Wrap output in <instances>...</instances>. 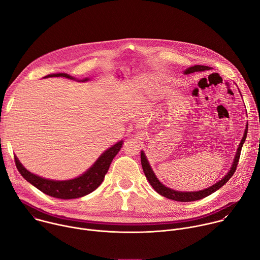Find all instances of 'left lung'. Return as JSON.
<instances>
[{
  "label": "left lung",
  "mask_w": 260,
  "mask_h": 260,
  "mask_svg": "<svg viewBox=\"0 0 260 260\" xmlns=\"http://www.w3.org/2000/svg\"><path fill=\"white\" fill-rule=\"evenodd\" d=\"M211 68L210 67H207V66H193V67H190L188 68L186 71L184 72V74H191V73H194V72H203V71H206V70H210ZM247 133H248V125H246V129H245V134H244V137L239 145V148H238V151H237V154H236V157H235V160H234V164L232 166V169L231 171L228 173V175L223 178L221 179L219 182H217L216 184H214L213 186L209 187V188H206L204 190H200V191H190V192H181V191H176V190H173L171 188H168L166 187L165 185H162L156 178V176L154 175L152 169L150 168V165L149 162H148L144 152L142 151L141 152V164H142V168H143V171H144V174L147 178V180L149 181L150 185L153 187V189L159 193L160 196L167 198V199H170V200H173V201H177V202H193V201H198V200H202L210 194H212L213 192H215L216 190H218L220 187L223 186V185L233 177V175L235 174L236 170H237V167H238V164H239V159H240V155H241V151H242V147H243V144L246 140V137H247Z\"/></svg>",
  "instance_id": "obj_1"
}]
</instances>
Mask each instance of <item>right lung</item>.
<instances>
[{
  "label": "right lung",
  "mask_w": 260,
  "mask_h": 260,
  "mask_svg": "<svg viewBox=\"0 0 260 260\" xmlns=\"http://www.w3.org/2000/svg\"><path fill=\"white\" fill-rule=\"evenodd\" d=\"M46 77H66L73 79L70 75L64 73L53 74ZM122 146V141L116 143L107 151H105L99 159L94 162V165L85 172L82 176L68 181H53L41 178L37 175L29 173L25 170L22 165L19 162L16 156H14L15 165L18 172L21 176L30 184H32L36 188H38L43 193L61 200H71L84 197L93 190H95L102 182L104 181L105 175L107 174L109 167L112 162L115 155L119 152Z\"/></svg>",
  "instance_id": "right-lung-1"
}]
</instances>
